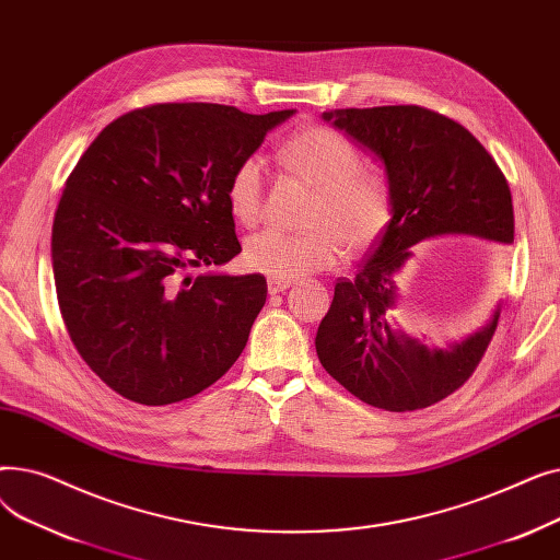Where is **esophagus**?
Wrapping results in <instances>:
<instances>
[{
	"mask_svg": "<svg viewBox=\"0 0 560 560\" xmlns=\"http://www.w3.org/2000/svg\"><path fill=\"white\" fill-rule=\"evenodd\" d=\"M292 281L290 279H279V277H270L268 279V290L272 292V295H277V292H283L285 288H290Z\"/></svg>",
	"mask_w": 560,
	"mask_h": 560,
	"instance_id": "34e87169",
	"label": "esophagus"
}]
</instances>
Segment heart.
Listing matches in <instances>:
<instances>
[{
    "label": "heart",
    "mask_w": 560,
    "mask_h": 560,
    "mask_svg": "<svg viewBox=\"0 0 560 560\" xmlns=\"http://www.w3.org/2000/svg\"><path fill=\"white\" fill-rule=\"evenodd\" d=\"M281 163L315 188L308 203V231L290 233L262 229L245 241L247 268L298 279L336 262L340 245L347 254H361L386 231L393 215V197L386 179L361 167V154L345 136L327 127H308L292 133L279 150ZM265 176L258 156H247L233 167L226 201L233 218L256 224L262 215Z\"/></svg>",
    "instance_id": "heart-1"
}]
</instances>
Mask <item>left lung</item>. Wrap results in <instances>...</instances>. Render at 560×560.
Here are the masks:
<instances>
[{
	"label": "left lung",
	"mask_w": 560,
	"mask_h": 560,
	"mask_svg": "<svg viewBox=\"0 0 560 560\" xmlns=\"http://www.w3.org/2000/svg\"><path fill=\"white\" fill-rule=\"evenodd\" d=\"M327 122L386 165L393 218L354 279H338L315 349L325 370L361 401L404 413L427 408L472 376L494 336L490 322L447 349H429L393 322L395 275L410 249L435 235L513 243V199L504 172L463 125L422 106L338 108Z\"/></svg>",
	"instance_id": "1"
}]
</instances>
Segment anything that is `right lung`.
Here are the masks:
<instances>
[{"mask_svg": "<svg viewBox=\"0 0 560 560\" xmlns=\"http://www.w3.org/2000/svg\"><path fill=\"white\" fill-rule=\"evenodd\" d=\"M292 113L136 108L68 176L51 226L58 308L81 359L117 395L182 401L243 354L265 277L190 272L241 254L229 176Z\"/></svg>", "mask_w": 560, "mask_h": 560, "instance_id": "1", "label": "right lung"}]
</instances>
